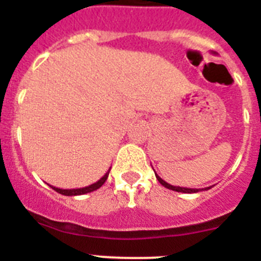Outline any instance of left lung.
<instances>
[{
  "instance_id": "1",
  "label": "left lung",
  "mask_w": 261,
  "mask_h": 261,
  "mask_svg": "<svg viewBox=\"0 0 261 261\" xmlns=\"http://www.w3.org/2000/svg\"><path fill=\"white\" fill-rule=\"evenodd\" d=\"M156 179H158V181L161 184H162L163 187H166V188H168V190L171 191H176V192H183V193H196V192H200V191H204V190H209L208 188H202V190H196V188H184V187H177V186H171V184H168L167 181H165L162 179V177H159L158 175L155 174Z\"/></svg>"
}]
</instances>
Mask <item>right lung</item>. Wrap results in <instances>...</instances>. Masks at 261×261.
Listing matches in <instances>:
<instances>
[{"instance_id": "right-lung-1", "label": "right lung", "mask_w": 261, "mask_h": 261, "mask_svg": "<svg viewBox=\"0 0 261 261\" xmlns=\"http://www.w3.org/2000/svg\"><path fill=\"white\" fill-rule=\"evenodd\" d=\"M111 170V167H110ZM110 170H108L107 172H106L105 175H103L100 179H99L96 183L94 184H90V186L87 187H84V188H74V190H62V188H56V187H52L53 190L56 191V192L61 193V195L64 196H80V195H85V193H90V192H93V191H96L98 188H100V187L105 184V181L107 180V177H108V174H110Z\"/></svg>"}]
</instances>
